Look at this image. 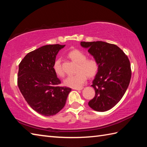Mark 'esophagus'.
Here are the masks:
<instances>
[{
    "label": "esophagus",
    "mask_w": 147,
    "mask_h": 147,
    "mask_svg": "<svg viewBox=\"0 0 147 147\" xmlns=\"http://www.w3.org/2000/svg\"><path fill=\"white\" fill-rule=\"evenodd\" d=\"M74 90H82L83 89V88H73Z\"/></svg>",
    "instance_id": "34e87169"
}]
</instances>
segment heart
<instances>
[{"label": "heart", "instance_id": "obj_1", "mask_svg": "<svg viewBox=\"0 0 147 147\" xmlns=\"http://www.w3.org/2000/svg\"><path fill=\"white\" fill-rule=\"evenodd\" d=\"M67 57L72 61L78 64L77 73L75 75L69 76L64 80V85L71 88H81L87 80V76L93 78L96 76L98 71V64L93 59H86V55L80 50H73L67 54ZM55 74L59 76H63L64 71L62 68L61 59H57L53 65Z\"/></svg>", "mask_w": 147, "mask_h": 147}]
</instances>
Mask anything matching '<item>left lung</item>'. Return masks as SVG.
I'll list each match as a JSON object with an SVG mask.
<instances>
[{"label": "left lung", "mask_w": 147, "mask_h": 147, "mask_svg": "<svg viewBox=\"0 0 147 147\" xmlns=\"http://www.w3.org/2000/svg\"><path fill=\"white\" fill-rule=\"evenodd\" d=\"M80 44L88 49L98 64L92 85L95 95L88 105L96 111H107L121 100L129 86L131 77L129 59L119 47L111 43L96 41Z\"/></svg>", "instance_id": "left-lung-1"}]
</instances>
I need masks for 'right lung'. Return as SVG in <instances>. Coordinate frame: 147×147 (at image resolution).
Masks as SVG:
<instances>
[{
    "label": "right lung",
    "mask_w": 147,
    "mask_h": 147,
    "mask_svg": "<svg viewBox=\"0 0 147 147\" xmlns=\"http://www.w3.org/2000/svg\"><path fill=\"white\" fill-rule=\"evenodd\" d=\"M65 45H47L29 52L19 65L18 85L28 104L38 113L51 116L64 107L71 88L59 86L53 69Z\"/></svg>",
    "instance_id": "right-lung-1"
}]
</instances>
